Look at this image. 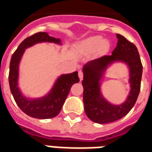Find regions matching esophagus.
I'll list each match as a JSON object with an SVG mask.
<instances>
[{
    "mask_svg": "<svg viewBox=\"0 0 152 152\" xmlns=\"http://www.w3.org/2000/svg\"><path fill=\"white\" fill-rule=\"evenodd\" d=\"M83 76H84L83 72H82V70H79V71H78V77H79L80 78V81H82V80L83 79Z\"/></svg>",
    "mask_w": 152,
    "mask_h": 152,
    "instance_id": "esophagus-1",
    "label": "esophagus"
}]
</instances>
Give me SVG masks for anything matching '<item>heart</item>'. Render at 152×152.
<instances>
[{"label": "heart", "mask_w": 152, "mask_h": 152, "mask_svg": "<svg viewBox=\"0 0 152 152\" xmlns=\"http://www.w3.org/2000/svg\"><path fill=\"white\" fill-rule=\"evenodd\" d=\"M109 43L106 40H103L99 36H91L86 39L80 43L79 49L86 54H91L96 51L97 55H102L107 50Z\"/></svg>", "instance_id": "obj_1"}]
</instances>
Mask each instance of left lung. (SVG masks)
<instances>
[{"label": "left lung", "mask_w": 152, "mask_h": 152, "mask_svg": "<svg viewBox=\"0 0 152 152\" xmlns=\"http://www.w3.org/2000/svg\"><path fill=\"white\" fill-rule=\"evenodd\" d=\"M116 48L111 55H104L89 61L83 66V102L86 116L95 123L107 124L126 116L135 105L140 91L143 66L138 50L133 43L120 34ZM114 61H123L129 66L131 90L126 101L116 106L107 102L100 94L99 81L107 66Z\"/></svg>", "instance_id": "8db88e82"}]
</instances>
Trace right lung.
Wrapping results in <instances>:
<instances>
[{
  "mask_svg": "<svg viewBox=\"0 0 152 152\" xmlns=\"http://www.w3.org/2000/svg\"><path fill=\"white\" fill-rule=\"evenodd\" d=\"M43 42L61 44L60 39L51 37L47 32H38L26 38L19 45L11 58L9 66V82L15 102L22 111L31 117L38 119L53 118L59 113L70 89L75 83L79 82L77 71L58 77L48 95L37 99H28L18 87L19 64L24 50L34 44Z\"/></svg>",
  "mask_w": 152,
  "mask_h": 152,
  "instance_id": "obj_1",
  "label": "right lung"
}]
</instances>
